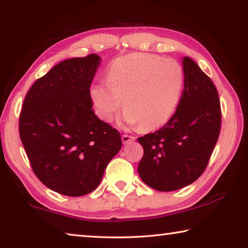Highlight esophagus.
Wrapping results in <instances>:
<instances>
[{
    "instance_id": "esophagus-1",
    "label": "esophagus",
    "mask_w": 248,
    "mask_h": 248,
    "mask_svg": "<svg viewBox=\"0 0 248 248\" xmlns=\"http://www.w3.org/2000/svg\"><path fill=\"white\" fill-rule=\"evenodd\" d=\"M121 140H123V142L124 144H128V143L133 142L134 140H136V138L132 137V136H128V134H124V136L121 137Z\"/></svg>"
}]
</instances>
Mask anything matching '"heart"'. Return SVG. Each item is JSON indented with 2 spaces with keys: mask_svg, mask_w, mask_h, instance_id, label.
I'll use <instances>...</instances> for the list:
<instances>
[{
  "mask_svg": "<svg viewBox=\"0 0 248 248\" xmlns=\"http://www.w3.org/2000/svg\"><path fill=\"white\" fill-rule=\"evenodd\" d=\"M107 79L93 83L90 96L97 116L109 123L120 107L125 124L151 131L164 125L177 109L184 74L174 60L154 54L136 53L111 62Z\"/></svg>",
  "mask_w": 248,
  "mask_h": 248,
  "instance_id": "1",
  "label": "heart"
}]
</instances>
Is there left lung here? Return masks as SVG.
I'll return each mask as SVG.
<instances>
[{
	"mask_svg": "<svg viewBox=\"0 0 248 248\" xmlns=\"http://www.w3.org/2000/svg\"><path fill=\"white\" fill-rule=\"evenodd\" d=\"M184 88L177 110L159 130L139 138L144 154L138 171L157 191L188 186L204 172L221 127L218 91L190 57H183Z\"/></svg>",
	"mask_w": 248,
	"mask_h": 248,
	"instance_id": "1",
	"label": "left lung"
}]
</instances>
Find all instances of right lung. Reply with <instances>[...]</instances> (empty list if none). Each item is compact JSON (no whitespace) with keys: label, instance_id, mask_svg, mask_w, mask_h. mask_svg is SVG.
Returning a JSON list of instances; mask_svg holds the SVG:
<instances>
[{"label":"right lung","instance_id":"right-lung-1","mask_svg":"<svg viewBox=\"0 0 248 248\" xmlns=\"http://www.w3.org/2000/svg\"><path fill=\"white\" fill-rule=\"evenodd\" d=\"M101 57L61 62L27 93L19 136L34 174L60 194L82 196L98 186L120 151L118 130L94 114L90 87Z\"/></svg>","mask_w":248,"mask_h":248}]
</instances>
